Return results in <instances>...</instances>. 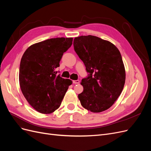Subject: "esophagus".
Here are the masks:
<instances>
[{
  "mask_svg": "<svg viewBox=\"0 0 151 151\" xmlns=\"http://www.w3.org/2000/svg\"><path fill=\"white\" fill-rule=\"evenodd\" d=\"M80 83V81L79 80H75V81H73V83L77 84H79Z\"/></svg>",
  "mask_w": 151,
  "mask_h": 151,
  "instance_id": "34e87169",
  "label": "esophagus"
}]
</instances>
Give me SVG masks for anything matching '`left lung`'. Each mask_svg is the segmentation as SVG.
Listing matches in <instances>:
<instances>
[{
	"mask_svg": "<svg viewBox=\"0 0 151 151\" xmlns=\"http://www.w3.org/2000/svg\"><path fill=\"white\" fill-rule=\"evenodd\" d=\"M74 48L86 66L88 76L82 79L81 104L93 113L106 110L122 93L125 70L118 49L111 42L92 35L74 40Z\"/></svg>",
	"mask_w": 151,
	"mask_h": 151,
	"instance_id": "8db88e82",
	"label": "left lung"
}]
</instances>
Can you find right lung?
Returning a JSON list of instances; mask_svg holds the SVG:
<instances>
[{
  "instance_id": "1",
  "label": "right lung",
  "mask_w": 151,
  "mask_h": 151,
  "mask_svg": "<svg viewBox=\"0 0 151 151\" xmlns=\"http://www.w3.org/2000/svg\"><path fill=\"white\" fill-rule=\"evenodd\" d=\"M72 38H56L31 45L22 55L19 80L22 94L36 111L54 112L72 81L57 75L63 54L72 44Z\"/></svg>"
}]
</instances>
